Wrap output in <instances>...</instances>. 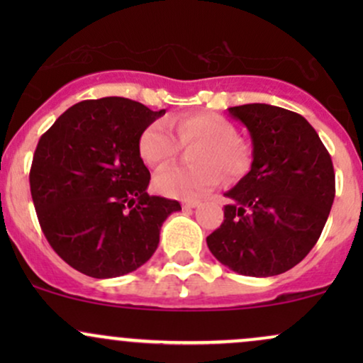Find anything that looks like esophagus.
Wrapping results in <instances>:
<instances>
[{
  "label": "esophagus",
  "instance_id": "1",
  "mask_svg": "<svg viewBox=\"0 0 363 363\" xmlns=\"http://www.w3.org/2000/svg\"><path fill=\"white\" fill-rule=\"evenodd\" d=\"M198 206V201L196 199H182V208L184 210H191V208Z\"/></svg>",
  "mask_w": 363,
  "mask_h": 363
}]
</instances>
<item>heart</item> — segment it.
I'll use <instances>...</instances> for the list:
<instances>
[{
    "label": "heart",
    "mask_w": 363,
    "mask_h": 363,
    "mask_svg": "<svg viewBox=\"0 0 363 363\" xmlns=\"http://www.w3.org/2000/svg\"><path fill=\"white\" fill-rule=\"evenodd\" d=\"M179 140L173 136L164 121H155L143 129L140 136V153L152 167H162L177 157L182 145L198 143L193 150V167H169L153 177V187L169 198H194L222 181L237 176L245 165V150L235 140V128L216 114H191L181 119H170Z\"/></svg>",
    "instance_id": "obj_1"
}]
</instances>
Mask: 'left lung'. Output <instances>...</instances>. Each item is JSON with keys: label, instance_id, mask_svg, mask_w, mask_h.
I'll list each match as a JSON object with an SVG mask.
<instances>
[{"label": "left lung", "instance_id": "left-lung-1", "mask_svg": "<svg viewBox=\"0 0 363 363\" xmlns=\"http://www.w3.org/2000/svg\"><path fill=\"white\" fill-rule=\"evenodd\" d=\"M247 128L251 170L225 196L223 223L206 237L222 264L245 277H274L318 242L335 199L331 155L297 112L245 104L228 109Z\"/></svg>", "mask_w": 363, "mask_h": 363}]
</instances>
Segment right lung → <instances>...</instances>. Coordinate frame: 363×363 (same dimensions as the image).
I'll return each instance as SVG.
<instances>
[{"mask_svg": "<svg viewBox=\"0 0 363 363\" xmlns=\"http://www.w3.org/2000/svg\"><path fill=\"white\" fill-rule=\"evenodd\" d=\"M165 114L124 97L83 101L40 136L30 193L45 239L62 261L91 278H116L157 251L176 199L150 196L140 157L143 129Z\"/></svg>", "mask_w": 363, "mask_h": 363, "instance_id": "add662e5", "label": "right lung"}]
</instances>
